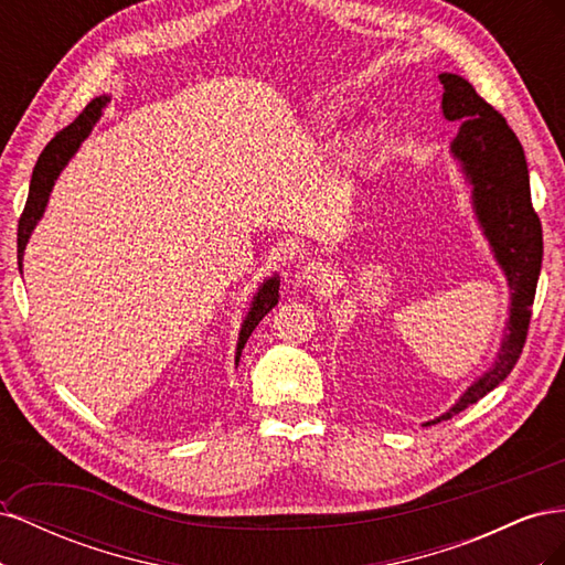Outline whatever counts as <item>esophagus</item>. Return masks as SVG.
<instances>
[{"instance_id": "34e87169", "label": "esophagus", "mask_w": 565, "mask_h": 565, "mask_svg": "<svg viewBox=\"0 0 565 565\" xmlns=\"http://www.w3.org/2000/svg\"><path fill=\"white\" fill-rule=\"evenodd\" d=\"M330 268L324 266L322 262H311V264H306L301 270H299V280L303 282V285H311V287H322V285H328L330 282Z\"/></svg>"}]
</instances>
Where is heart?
I'll use <instances>...</instances> for the list:
<instances>
[{
  "mask_svg": "<svg viewBox=\"0 0 565 565\" xmlns=\"http://www.w3.org/2000/svg\"><path fill=\"white\" fill-rule=\"evenodd\" d=\"M339 119V110L337 108H322L316 117V127L320 131H330ZM370 146H372V136L370 131H355L351 139L347 141V156L351 162H361L367 152H370Z\"/></svg>",
  "mask_w": 565,
  "mask_h": 565,
  "instance_id": "1",
  "label": "heart"
}]
</instances>
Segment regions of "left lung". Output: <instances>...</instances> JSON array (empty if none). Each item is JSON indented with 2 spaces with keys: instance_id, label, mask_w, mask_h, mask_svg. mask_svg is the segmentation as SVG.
<instances>
[{
  "instance_id": "left-lung-1",
  "label": "left lung",
  "mask_w": 565,
  "mask_h": 565,
  "mask_svg": "<svg viewBox=\"0 0 565 565\" xmlns=\"http://www.w3.org/2000/svg\"><path fill=\"white\" fill-rule=\"evenodd\" d=\"M438 79L443 84V117L459 125L450 152L471 188L469 198L478 228L507 278L509 320L494 363L461 393L448 413L424 422V426L450 419L481 401L514 370L525 344L542 268V226L530 202L527 164L516 134L465 77L440 73Z\"/></svg>"
}]
</instances>
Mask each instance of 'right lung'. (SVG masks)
<instances>
[{
    "label": "right lung",
    "instance_id": "add662e5",
    "mask_svg": "<svg viewBox=\"0 0 565 565\" xmlns=\"http://www.w3.org/2000/svg\"><path fill=\"white\" fill-rule=\"evenodd\" d=\"M108 96H98L94 98L92 104L82 110V115L75 119L73 125H67L63 131H58L54 139L46 143V148L42 150V156L32 169V179H30V193H28V202H25V210L21 214L19 221V268H23V254L28 247V241L32 231L40 224V218L44 216L46 210V202L51 191H54V183L61 177V172L65 169V164L71 162V158L79 150V146L84 143V139L92 134L94 125L104 115V108L108 106ZM280 299V278L278 273L276 276L266 278L259 289H256V295L252 297L249 303V311L241 324V334H237V347H235V365L241 363V355L243 349L247 344L249 334L254 332L256 324L264 320V316L276 309V303Z\"/></svg>",
    "mask_w": 565,
    "mask_h": 565
}]
</instances>
